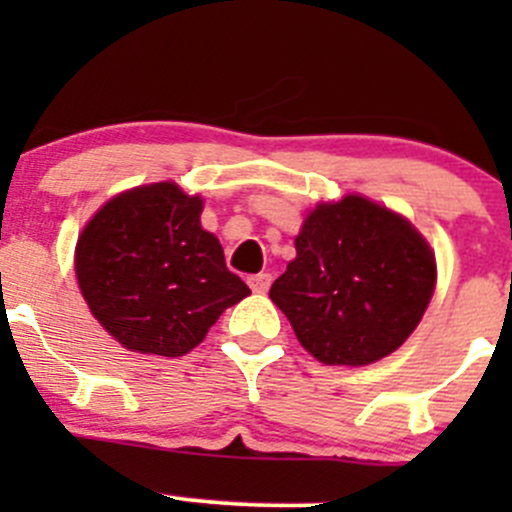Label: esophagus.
Returning a JSON list of instances; mask_svg holds the SVG:
<instances>
[{"mask_svg":"<svg viewBox=\"0 0 512 512\" xmlns=\"http://www.w3.org/2000/svg\"><path fill=\"white\" fill-rule=\"evenodd\" d=\"M270 282H272V277L267 275V272H260V275H252L250 280H247V285L252 287V292L265 294L267 289H270Z\"/></svg>","mask_w":512,"mask_h":512,"instance_id":"esophagus-1","label":"esophagus"}]
</instances>
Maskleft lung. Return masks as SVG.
Returning a JSON list of instances; mask_svg holds the SVG:
<instances>
[{"mask_svg": "<svg viewBox=\"0 0 512 512\" xmlns=\"http://www.w3.org/2000/svg\"><path fill=\"white\" fill-rule=\"evenodd\" d=\"M294 247L270 299L322 364L366 366L396 352L433 297L436 257L421 232L361 195L319 203Z\"/></svg>", "mask_w": 512, "mask_h": 512, "instance_id": "left-lung-1", "label": "left lung"}]
</instances>
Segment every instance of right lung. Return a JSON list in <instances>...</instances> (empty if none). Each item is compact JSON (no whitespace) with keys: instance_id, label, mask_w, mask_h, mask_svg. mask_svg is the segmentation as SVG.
I'll list each match as a JSON object with an SVG mask.
<instances>
[{"instance_id":"add662e5","label":"right lung","mask_w":512,"mask_h":512,"mask_svg":"<svg viewBox=\"0 0 512 512\" xmlns=\"http://www.w3.org/2000/svg\"><path fill=\"white\" fill-rule=\"evenodd\" d=\"M203 200L153 183L108 200L76 242V280L91 314L131 352L183 356L250 287L200 225Z\"/></svg>"}]
</instances>
